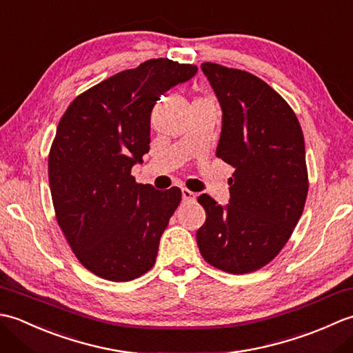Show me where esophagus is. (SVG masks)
<instances>
[{
    "mask_svg": "<svg viewBox=\"0 0 353 353\" xmlns=\"http://www.w3.org/2000/svg\"><path fill=\"white\" fill-rule=\"evenodd\" d=\"M182 197H183L185 201H192V200H196V194H194V192L190 191V190L183 188V190H182Z\"/></svg>",
    "mask_w": 353,
    "mask_h": 353,
    "instance_id": "obj_1",
    "label": "esophagus"
}]
</instances>
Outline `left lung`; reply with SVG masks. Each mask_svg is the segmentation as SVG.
I'll return each mask as SVG.
<instances>
[{
	"label": "left lung",
	"instance_id": "8db88e82",
	"mask_svg": "<svg viewBox=\"0 0 353 353\" xmlns=\"http://www.w3.org/2000/svg\"><path fill=\"white\" fill-rule=\"evenodd\" d=\"M223 110L216 157L235 168L226 208L197 199L206 221L197 230L201 256L232 274L272 262L288 243L308 196L305 139L294 110L253 74L201 63Z\"/></svg>",
	"mask_w": 353,
	"mask_h": 353
}]
</instances>
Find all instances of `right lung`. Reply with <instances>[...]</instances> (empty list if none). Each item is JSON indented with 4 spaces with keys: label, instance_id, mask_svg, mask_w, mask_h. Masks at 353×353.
<instances>
[{
    "label": "right lung",
    "instance_id": "obj_1",
    "mask_svg": "<svg viewBox=\"0 0 353 353\" xmlns=\"http://www.w3.org/2000/svg\"><path fill=\"white\" fill-rule=\"evenodd\" d=\"M196 72L150 59L81 92L59 121L48 154L56 220L80 264L103 279L133 281L154 265L182 191L137 183L132 167L150 150L156 101Z\"/></svg>",
    "mask_w": 353,
    "mask_h": 353
}]
</instances>
